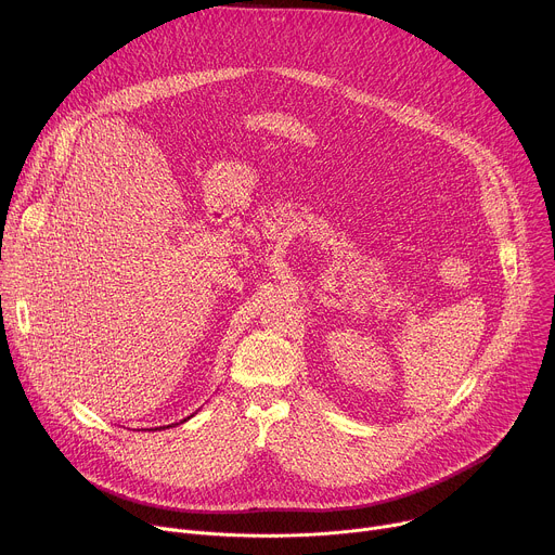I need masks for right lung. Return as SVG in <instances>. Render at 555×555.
Wrapping results in <instances>:
<instances>
[{"instance_id":"right-lung-1","label":"right lung","mask_w":555,"mask_h":555,"mask_svg":"<svg viewBox=\"0 0 555 555\" xmlns=\"http://www.w3.org/2000/svg\"><path fill=\"white\" fill-rule=\"evenodd\" d=\"M191 417H193V415H191ZM186 420H189V417H186ZM186 420H184V422H186ZM167 428H169V426H167Z\"/></svg>"}]
</instances>
